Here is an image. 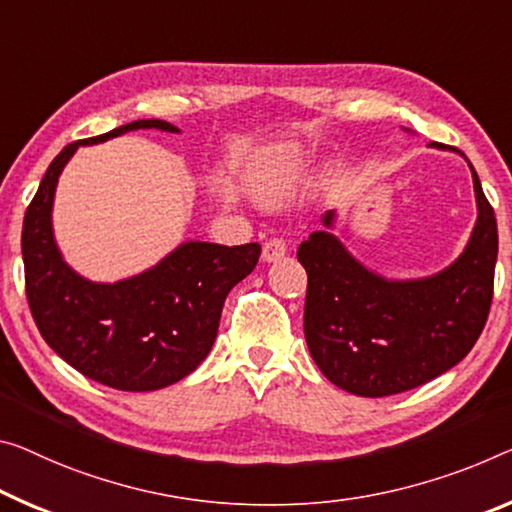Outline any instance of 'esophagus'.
Segmentation results:
<instances>
[{
	"instance_id": "esophagus-1",
	"label": "esophagus",
	"mask_w": 512,
	"mask_h": 512,
	"mask_svg": "<svg viewBox=\"0 0 512 512\" xmlns=\"http://www.w3.org/2000/svg\"><path fill=\"white\" fill-rule=\"evenodd\" d=\"M288 254V242L283 238H270L263 245V261L274 263Z\"/></svg>"
}]
</instances>
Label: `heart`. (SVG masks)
<instances>
[{"label": "heart", "instance_id": "b5f03b06", "mask_svg": "<svg viewBox=\"0 0 512 512\" xmlns=\"http://www.w3.org/2000/svg\"><path fill=\"white\" fill-rule=\"evenodd\" d=\"M302 169V155L295 146H281L274 151H267L258 160L251 180H254L256 190L265 199H279L286 194L297 180V174Z\"/></svg>", "mask_w": 512, "mask_h": 512}]
</instances>
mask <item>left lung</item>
I'll return each mask as SVG.
<instances>
[{"mask_svg": "<svg viewBox=\"0 0 512 512\" xmlns=\"http://www.w3.org/2000/svg\"><path fill=\"white\" fill-rule=\"evenodd\" d=\"M430 146L444 148L437 141ZM471 178L476 226L458 261L432 277L384 279L355 261L329 231L311 233L297 249L309 277L306 345L336 387L366 398L393 396L435 380L474 348L492 304L499 235L474 167ZM322 224H334V210Z\"/></svg>", "mask_w": 512, "mask_h": 512, "instance_id": "obj_1", "label": "left lung"}]
</instances>
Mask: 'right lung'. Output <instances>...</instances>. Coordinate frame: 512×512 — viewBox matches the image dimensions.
<instances>
[{"instance_id": "right-lung-1", "label": "right lung", "mask_w": 512, "mask_h": 512, "mask_svg": "<svg viewBox=\"0 0 512 512\" xmlns=\"http://www.w3.org/2000/svg\"><path fill=\"white\" fill-rule=\"evenodd\" d=\"M139 128L178 132L167 121L144 119L73 141L47 167L22 224L25 290L38 332L75 371L121 391H155L190 375L215 343L226 295L261 256L258 242H185L151 270L116 283H93L70 270L52 233L61 171L80 146Z\"/></svg>"}]
</instances>
